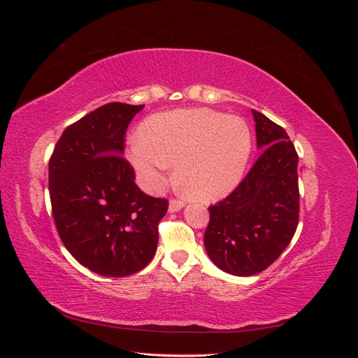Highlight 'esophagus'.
<instances>
[{
  "label": "esophagus",
  "instance_id": "1",
  "mask_svg": "<svg viewBox=\"0 0 358 358\" xmlns=\"http://www.w3.org/2000/svg\"><path fill=\"white\" fill-rule=\"evenodd\" d=\"M183 208H185V203L180 201V200L171 199V200L169 201V212H178V210H180V209H183Z\"/></svg>",
  "mask_w": 358,
  "mask_h": 358
}]
</instances>
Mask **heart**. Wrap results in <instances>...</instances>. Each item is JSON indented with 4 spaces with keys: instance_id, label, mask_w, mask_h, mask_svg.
Wrapping results in <instances>:
<instances>
[{
    "instance_id": "obj_1",
    "label": "heart",
    "mask_w": 358,
    "mask_h": 358,
    "mask_svg": "<svg viewBox=\"0 0 358 358\" xmlns=\"http://www.w3.org/2000/svg\"><path fill=\"white\" fill-rule=\"evenodd\" d=\"M252 152L251 129L242 117L208 109L157 113L128 142L127 158L142 185L159 191L171 164L188 196L220 200L239 185Z\"/></svg>"
}]
</instances>
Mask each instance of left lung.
Returning a JSON list of instances; mask_svg holds the SVG:
<instances>
[{"label":"left lung","instance_id":"left-lung-1","mask_svg":"<svg viewBox=\"0 0 358 358\" xmlns=\"http://www.w3.org/2000/svg\"><path fill=\"white\" fill-rule=\"evenodd\" d=\"M262 155L229 197L210 206L204 248L234 276L263 272L284 252L299 222V157L282 127L252 110Z\"/></svg>","mask_w":358,"mask_h":358}]
</instances>
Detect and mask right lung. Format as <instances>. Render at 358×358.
Here are the masks:
<instances>
[{"instance_id": "add662e5", "label": "right lung", "mask_w": 358, "mask_h": 358, "mask_svg": "<svg viewBox=\"0 0 358 358\" xmlns=\"http://www.w3.org/2000/svg\"><path fill=\"white\" fill-rule=\"evenodd\" d=\"M145 106L104 104L67 127L49 161L52 213L69 252L91 272L122 278L154 258L169 201L146 196L122 158L131 119Z\"/></svg>"}]
</instances>
